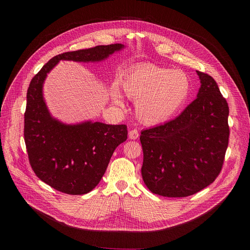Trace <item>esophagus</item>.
Listing matches in <instances>:
<instances>
[{"label": "esophagus", "mask_w": 250, "mask_h": 250, "mask_svg": "<svg viewBox=\"0 0 250 250\" xmlns=\"http://www.w3.org/2000/svg\"><path fill=\"white\" fill-rule=\"evenodd\" d=\"M138 137H139V132L137 129H130L129 132H128V138L129 139H132V140H136V139H138Z\"/></svg>", "instance_id": "1"}]
</instances>
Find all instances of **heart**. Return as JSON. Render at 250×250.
<instances>
[{"label": "heart", "mask_w": 250, "mask_h": 250, "mask_svg": "<svg viewBox=\"0 0 250 250\" xmlns=\"http://www.w3.org/2000/svg\"><path fill=\"white\" fill-rule=\"evenodd\" d=\"M121 86L128 98L136 100L139 120L149 125L162 124L172 117L190 91L189 78L185 72L152 63L140 64L129 71ZM113 100L116 104L123 103L117 92H114Z\"/></svg>", "instance_id": "b5f03b06"}]
</instances>
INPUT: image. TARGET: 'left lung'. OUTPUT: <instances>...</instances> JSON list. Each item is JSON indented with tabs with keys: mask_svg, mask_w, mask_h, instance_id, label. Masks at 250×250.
Here are the masks:
<instances>
[{
	"mask_svg": "<svg viewBox=\"0 0 250 250\" xmlns=\"http://www.w3.org/2000/svg\"><path fill=\"white\" fill-rule=\"evenodd\" d=\"M198 97L174 120L141 132L142 177L155 194L186 198L220 174L228 147L229 106L216 81L196 71Z\"/></svg>",
	"mask_w": 250,
	"mask_h": 250,
	"instance_id": "obj_1",
	"label": "left lung"
}]
</instances>
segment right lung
I'll use <instances>...</instances> for the list:
<instances>
[{
  "instance_id": "add662e5",
  "label": "right lung",
  "mask_w": 250,
  "mask_h": 250,
  "mask_svg": "<svg viewBox=\"0 0 250 250\" xmlns=\"http://www.w3.org/2000/svg\"><path fill=\"white\" fill-rule=\"evenodd\" d=\"M124 47L121 43L67 51L49 60L29 84L24 113V140L36 176L63 193L78 195L93 189L111 156L127 139L125 125L83 123L67 125L52 118L42 96L47 73L61 61L99 62Z\"/></svg>"
}]
</instances>
